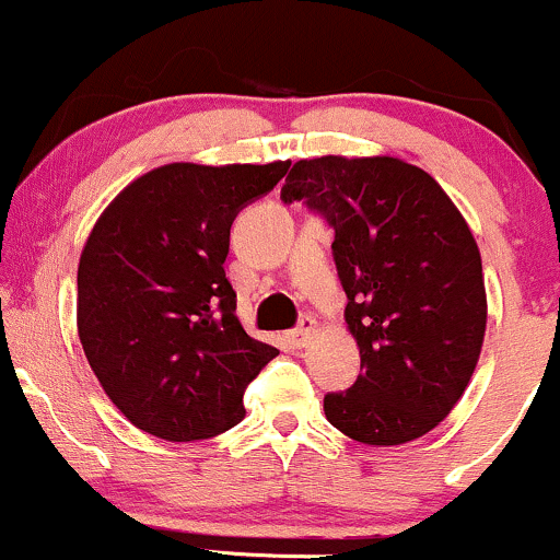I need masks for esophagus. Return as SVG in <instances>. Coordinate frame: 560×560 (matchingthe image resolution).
Instances as JSON below:
<instances>
[{
    "mask_svg": "<svg viewBox=\"0 0 560 560\" xmlns=\"http://www.w3.org/2000/svg\"><path fill=\"white\" fill-rule=\"evenodd\" d=\"M316 329H318L316 318L305 316L303 322H300L298 327H294V329L290 331V342H292L294 348H305V346H308V342L313 340V335H316Z\"/></svg>",
    "mask_w": 560,
    "mask_h": 560,
    "instance_id": "34e87169",
    "label": "esophagus"
}]
</instances>
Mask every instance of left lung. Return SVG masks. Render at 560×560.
<instances>
[{
    "instance_id": "8db88e82",
    "label": "left lung",
    "mask_w": 560,
    "mask_h": 560,
    "mask_svg": "<svg viewBox=\"0 0 560 560\" xmlns=\"http://www.w3.org/2000/svg\"><path fill=\"white\" fill-rule=\"evenodd\" d=\"M281 199L303 201L335 229L364 370L353 388L324 396V415L361 444L420 439L463 398L487 331L468 223L425 170L393 156L300 159Z\"/></svg>"
}]
</instances>
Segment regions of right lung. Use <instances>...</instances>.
<instances>
[{"mask_svg":"<svg viewBox=\"0 0 560 560\" xmlns=\"http://www.w3.org/2000/svg\"><path fill=\"white\" fill-rule=\"evenodd\" d=\"M287 170L164 164L97 218L79 257V340L135 428L199 441L242 422L244 390L279 350L244 331L223 262L236 214Z\"/></svg>","mask_w":560,"mask_h":560,"instance_id":"add662e5","label":"right lung"}]
</instances>
